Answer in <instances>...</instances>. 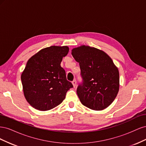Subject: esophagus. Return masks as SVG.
<instances>
[{"label":"esophagus","mask_w":146,"mask_h":146,"mask_svg":"<svg viewBox=\"0 0 146 146\" xmlns=\"http://www.w3.org/2000/svg\"><path fill=\"white\" fill-rule=\"evenodd\" d=\"M72 85H73V86H74V87H76V85H77V82H76V80H74L72 81Z\"/></svg>","instance_id":"esophagus-1"}]
</instances>
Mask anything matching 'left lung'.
<instances>
[{
	"mask_svg": "<svg viewBox=\"0 0 146 146\" xmlns=\"http://www.w3.org/2000/svg\"><path fill=\"white\" fill-rule=\"evenodd\" d=\"M71 54L83 78L77 90L81 103L96 111L107 108L119 90V70L112 59L105 52L85 45L74 48Z\"/></svg>",
	"mask_w": 146,
	"mask_h": 146,
	"instance_id": "obj_1",
	"label": "left lung"
}]
</instances>
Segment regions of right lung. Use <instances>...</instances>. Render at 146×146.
<instances>
[{
	"label": "right lung",
	"mask_w": 146,
	"mask_h": 146,
	"mask_svg": "<svg viewBox=\"0 0 146 146\" xmlns=\"http://www.w3.org/2000/svg\"><path fill=\"white\" fill-rule=\"evenodd\" d=\"M69 50L68 46H50L28 60L21 81L25 98L32 107L40 111L54 108L62 102L66 92L73 87L60 65Z\"/></svg>",
	"instance_id": "1"
}]
</instances>
